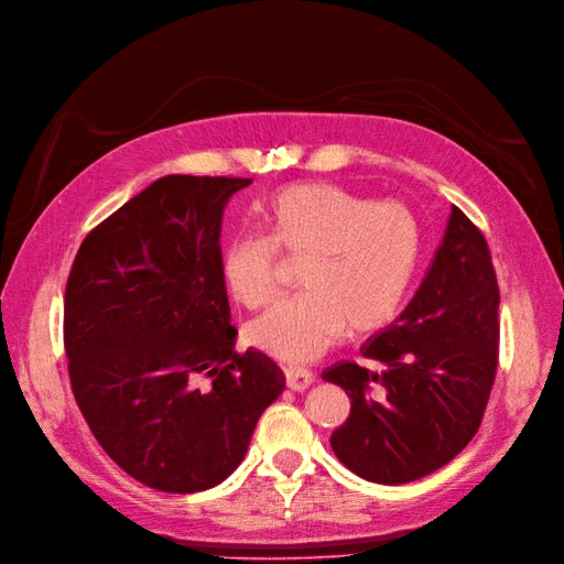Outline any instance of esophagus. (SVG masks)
Segmentation results:
<instances>
[{"instance_id":"34e87169","label":"esophagus","mask_w":564,"mask_h":564,"mask_svg":"<svg viewBox=\"0 0 564 564\" xmlns=\"http://www.w3.org/2000/svg\"><path fill=\"white\" fill-rule=\"evenodd\" d=\"M283 377H285V386H288L290 390L302 392V390H306L311 383H314L316 373H314V369H308V367H304V365H283Z\"/></svg>"}]
</instances>
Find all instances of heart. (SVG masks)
<instances>
[{
    "instance_id": "obj_1",
    "label": "heart",
    "mask_w": 564,
    "mask_h": 564,
    "mask_svg": "<svg viewBox=\"0 0 564 564\" xmlns=\"http://www.w3.org/2000/svg\"><path fill=\"white\" fill-rule=\"evenodd\" d=\"M260 223L267 239L241 235L220 253L229 297L260 308L276 295L274 247L302 258L304 288L246 325V341L285 362L335 346L346 329H379L402 308L423 258V229L402 202H371L335 183H302L271 197Z\"/></svg>"
}]
</instances>
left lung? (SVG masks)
Returning <instances> with one entry per match:
<instances>
[{"label": "left lung", "mask_w": 564, "mask_h": 564, "mask_svg": "<svg viewBox=\"0 0 564 564\" xmlns=\"http://www.w3.org/2000/svg\"><path fill=\"white\" fill-rule=\"evenodd\" d=\"M499 288L488 243L453 206L444 239L413 300L360 352L323 371L350 398L329 436L339 460L373 484L398 486L451 463L476 434L499 346Z\"/></svg>", "instance_id": "1"}]
</instances>
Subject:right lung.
<instances>
[{
	"label": "right lung",
	"instance_id": "1",
	"mask_svg": "<svg viewBox=\"0 0 564 564\" xmlns=\"http://www.w3.org/2000/svg\"><path fill=\"white\" fill-rule=\"evenodd\" d=\"M250 178L172 174L83 239L65 293L76 404L111 460L162 492L218 486L285 388L235 352L220 276L223 206Z\"/></svg>",
	"mask_w": 564,
	"mask_h": 564
}]
</instances>
